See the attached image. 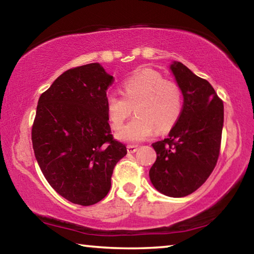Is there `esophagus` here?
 Wrapping results in <instances>:
<instances>
[{
    "mask_svg": "<svg viewBox=\"0 0 254 254\" xmlns=\"http://www.w3.org/2000/svg\"><path fill=\"white\" fill-rule=\"evenodd\" d=\"M127 153H134L137 150V147H136V145L130 144V145H127Z\"/></svg>",
    "mask_w": 254,
    "mask_h": 254,
    "instance_id": "obj_1",
    "label": "esophagus"
}]
</instances>
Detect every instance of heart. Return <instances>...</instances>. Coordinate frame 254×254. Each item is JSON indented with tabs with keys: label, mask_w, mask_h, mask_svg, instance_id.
I'll return each instance as SVG.
<instances>
[{
	"label": "heart",
	"mask_w": 254,
	"mask_h": 254,
	"mask_svg": "<svg viewBox=\"0 0 254 254\" xmlns=\"http://www.w3.org/2000/svg\"><path fill=\"white\" fill-rule=\"evenodd\" d=\"M123 96H106V114L113 128H120L130 117L133 107L136 117L117 133L122 142L136 143L159 132L170 130L183 111L182 89L175 81L166 80L151 68H137L122 83Z\"/></svg>",
	"instance_id": "obj_1"
}]
</instances>
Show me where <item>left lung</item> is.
<instances>
[{
	"label": "left lung",
	"mask_w": 254,
	"mask_h": 254,
	"mask_svg": "<svg viewBox=\"0 0 254 254\" xmlns=\"http://www.w3.org/2000/svg\"><path fill=\"white\" fill-rule=\"evenodd\" d=\"M182 89V114L168 137L152 143L157 160L149 171L153 187L169 197H184L203 185L220 154L224 106L207 80L179 62L170 64Z\"/></svg>",
	"instance_id": "obj_1"
}]
</instances>
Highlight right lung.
Returning <instances> with one entry per match:
<instances>
[{
	"mask_svg": "<svg viewBox=\"0 0 254 254\" xmlns=\"http://www.w3.org/2000/svg\"><path fill=\"white\" fill-rule=\"evenodd\" d=\"M113 80L98 63L87 64L60 75L38 101L34 156L50 186L74 204L104 198L115 165L127 152L113 139L106 114Z\"/></svg>",
	"mask_w": 254,
	"mask_h": 254,
	"instance_id": "add662e5",
	"label": "right lung"
}]
</instances>
